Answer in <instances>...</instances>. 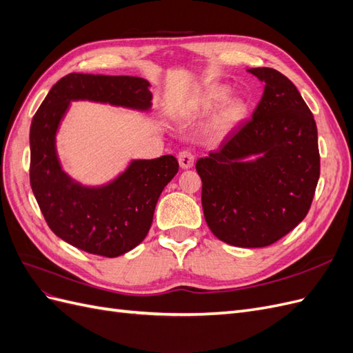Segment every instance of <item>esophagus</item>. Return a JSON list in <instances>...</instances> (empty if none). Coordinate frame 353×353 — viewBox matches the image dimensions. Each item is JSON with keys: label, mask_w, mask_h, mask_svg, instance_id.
<instances>
[{"label": "esophagus", "mask_w": 353, "mask_h": 353, "mask_svg": "<svg viewBox=\"0 0 353 353\" xmlns=\"http://www.w3.org/2000/svg\"><path fill=\"white\" fill-rule=\"evenodd\" d=\"M194 152L191 150V148H184V150H181L178 153V162L183 169H188L194 165Z\"/></svg>", "instance_id": "esophagus-1"}]
</instances>
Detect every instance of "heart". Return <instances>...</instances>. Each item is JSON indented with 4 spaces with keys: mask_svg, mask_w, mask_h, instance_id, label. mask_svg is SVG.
<instances>
[{
    "mask_svg": "<svg viewBox=\"0 0 353 353\" xmlns=\"http://www.w3.org/2000/svg\"><path fill=\"white\" fill-rule=\"evenodd\" d=\"M227 95V90L225 88H218L212 92L210 99H209V104H216L219 101H222L225 99ZM243 113V104L239 101H234L231 104L227 105L225 112L222 113L221 119H219V126L221 128H228L231 126L234 122H237L240 119V116Z\"/></svg>",
    "mask_w": 353,
    "mask_h": 353,
    "instance_id": "b5f03b06",
    "label": "heart"
}]
</instances>
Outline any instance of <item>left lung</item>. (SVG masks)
Masks as SVG:
<instances>
[{
	"label": "left lung",
	"mask_w": 353,
	"mask_h": 353,
	"mask_svg": "<svg viewBox=\"0 0 353 353\" xmlns=\"http://www.w3.org/2000/svg\"><path fill=\"white\" fill-rule=\"evenodd\" d=\"M265 82L259 104L197 160L201 206L210 231L237 248H265L302 222L319 178L318 132L294 83L271 68L249 69ZM258 155L252 163L245 157Z\"/></svg>",
	"instance_id": "1"
}]
</instances>
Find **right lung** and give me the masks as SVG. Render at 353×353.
I'll return each instance as SVG.
<instances>
[{"instance_id": "right-lung-1", "label": "right lung", "mask_w": 353, "mask_h": 353, "mask_svg": "<svg viewBox=\"0 0 353 353\" xmlns=\"http://www.w3.org/2000/svg\"><path fill=\"white\" fill-rule=\"evenodd\" d=\"M148 83L137 77L69 73L47 94L30 123V187L50 230L91 254L116 258L140 244L152 227L156 203L178 172V160H135L113 183L82 187L63 172L56 132L70 100H91L145 110Z\"/></svg>"}]
</instances>
